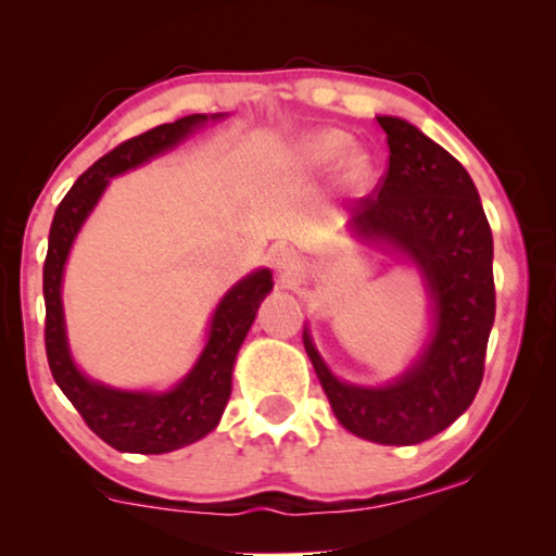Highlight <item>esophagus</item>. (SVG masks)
Masks as SVG:
<instances>
[{
  "label": "esophagus",
  "instance_id": "34e87169",
  "mask_svg": "<svg viewBox=\"0 0 556 556\" xmlns=\"http://www.w3.org/2000/svg\"><path fill=\"white\" fill-rule=\"evenodd\" d=\"M273 265L278 270V280L283 286H293L303 276V257L293 248H280L273 255Z\"/></svg>",
  "mask_w": 556,
  "mask_h": 556
}]
</instances>
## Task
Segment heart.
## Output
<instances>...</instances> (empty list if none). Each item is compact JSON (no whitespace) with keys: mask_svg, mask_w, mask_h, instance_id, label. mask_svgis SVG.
Here are the masks:
<instances>
[{"mask_svg":"<svg viewBox=\"0 0 556 556\" xmlns=\"http://www.w3.org/2000/svg\"><path fill=\"white\" fill-rule=\"evenodd\" d=\"M349 147H352V139H349L344 131L326 128V131L303 136V139L295 143L293 162L306 172H321L337 164ZM369 174H371V159L367 151L362 149L350 151L344 159V177L352 181V185H362V181H367Z\"/></svg>","mask_w":556,"mask_h":556,"instance_id":"1","label":"heart"}]
</instances>
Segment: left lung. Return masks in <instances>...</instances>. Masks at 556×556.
Masks as SVG:
<instances>
[{
    "mask_svg": "<svg viewBox=\"0 0 556 556\" xmlns=\"http://www.w3.org/2000/svg\"><path fill=\"white\" fill-rule=\"evenodd\" d=\"M377 121L387 134L390 166L375 194L356 202L349 230L400 250L417 265L435 303L430 341L413 367L384 387L333 377L308 331L303 346L349 432L379 445H415L458 420L481 387L496 316L493 238L473 179L458 159L407 121Z\"/></svg>",
    "mask_w": 556,
    "mask_h": 556,
    "instance_id": "obj_1",
    "label": "left lung"
}]
</instances>
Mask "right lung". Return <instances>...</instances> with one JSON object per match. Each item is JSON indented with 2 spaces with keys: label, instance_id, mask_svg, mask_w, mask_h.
<instances>
[{
  "label": "right lung",
  "instance_id": "add662e5",
  "mask_svg": "<svg viewBox=\"0 0 556 556\" xmlns=\"http://www.w3.org/2000/svg\"><path fill=\"white\" fill-rule=\"evenodd\" d=\"M219 116L223 113L210 118L204 113H194L118 143L80 174L52 217L48 257L42 268L45 349H48L50 371L88 428L121 453H172L197 443L217 428L232 392L235 356L255 321L257 306L270 293L273 276L268 268L255 270L225 293L212 316L210 337L200 359L177 387H172L169 392H126L93 382L75 367L67 349L63 295H60L67 253L111 177L136 169L149 159L174 149L194 128Z\"/></svg>",
  "mask_w": 556,
  "mask_h": 556
}]
</instances>
